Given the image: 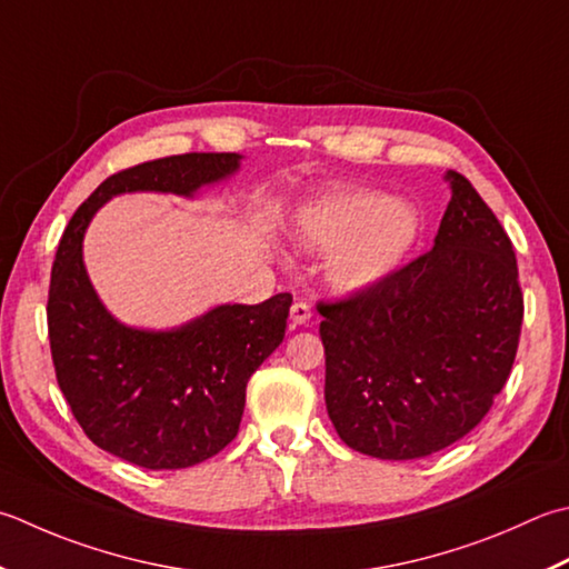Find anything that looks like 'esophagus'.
Here are the masks:
<instances>
[{"instance_id": "34e87169", "label": "esophagus", "mask_w": 569, "mask_h": 569, "mask_svg": "<svg viewBox=\"0 0 569 569\" xmlns=\"http://www.w3.org/2000/svg\"><path fill=\"white\" fill-rule=\"evenodd\" d=\"M310 318H313V313H310V306L303 303V300H296V303L291 306V320L296 322V326H306V322H310Z\"/></svg>"}]
</instances>
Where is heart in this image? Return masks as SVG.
Here are the masks:
<instances>
[{
  "label": "heart",
  "mask_w": 569,
  "mask_h": 569,
  "mask_svg": "<svg viewBox=\"0 0 569 569\" xmlns=\"http://www.w3.org/2000/svg\"><path fill=\"white\" fill-rule=\"evenodd\" d=\"M296 233L310 247L332 249L328 281L336 291L355 296L402 269L419 237V211L407 199L382 192H340L300 209Z\"/></svg>",
  "instance_id": "obj_1"
}]
</instances>
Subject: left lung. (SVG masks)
Masks as SVG:
<instances>
[{
  "label": "left lung",
  "instance_id": "8db88e82",
  "mask_svg": "<svg viewBox=\"0 0 569 569\" xmlns=\"http://www.w3.org/2000/svg\"><path fill=\"white\" fill-rule=\"evenodd\" d=\"M431 251L382 286L318 303L326 407L350 449L421 459L478 427L516 360L522 293L508 233L463 174Z\"/></svg>",
  "mask_w": 569,
  "mask_h": 569
}]
</instances>
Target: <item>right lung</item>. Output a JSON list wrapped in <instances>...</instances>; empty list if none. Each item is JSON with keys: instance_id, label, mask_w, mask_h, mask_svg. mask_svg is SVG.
<instances>
[{"instance_id": "1", "label": "right lung", "mask_w": 569, "mask_h": 569, "mask_svg": "<svg viewBox=\"0 0 569 569\" xmlns=\"http://www.w3.org/2000/svg\"><path fill=\"white\" fill-rule=\"evenodd\" d=\"M239 152H189L110 174L66 227L49 286L56 380L96 447L150 471L202 463L237 437L247 382L283 342L291 293L227 303L170 330L110 316L83 263L96 211L118 194L197 197L239 172Z\"/></svg>"}]
</instances>
